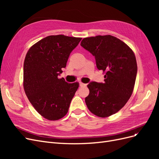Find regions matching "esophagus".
<instances>
[{
	"instance_id": "1",
	"label": "esophagus",
	"mask_w": 159,
	"mask_h": 159,
	"mask_svg": "<svg viewBox=\"0 0 159 159\" xmlns=\"http://www.w3.org/2000/svg\"><path fill=\"white\" fill-rule=\"evenodd\" d=\"M86 85H87V84H84L82 82H80V87H85Z\"/></svg>"
}]
</instances>
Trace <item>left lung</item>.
<instances>
[{"mask_svg": "<svg viewBox=\"0 0 159 159\" xmlns=\"http://www.w3.org/2000/svg\"><path fill=\"white\" fill-rule=\"evenodd\" d=\"M81 46L95 57L98 69L105 73L104 83L88 85L85 103L98 117H109L122 109L132 95L137 73L135 56L125 43L111 35L85 38Z\"/></svg>", "mask_w": 159, "mask_h": 159, "instance_id": "left-lung-1", "label": "left lung"}]
</instances>
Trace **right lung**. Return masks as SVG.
<instances>
[{
  "instance_id": "obj_1",
  "label": "right lung",
  "mask_w": 159,
  "mask_h": 159,
  "mask_svg": "<svg viewBox=\"0 0 159 159\" xmlns=\"http://www.w3.org/2000/svg\"><path fill=\"white\" fill-rule=\"evenodd\" d=\"M81 38L49 36L28 50L24 62L23 85L32 106L42 117L58 120L67 114L79 83L58 76Z\"/></svg>"
}]
</instances>
